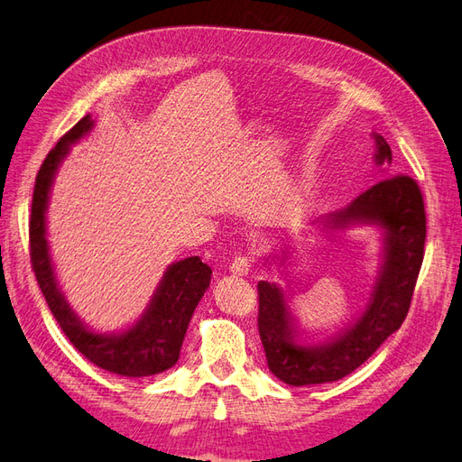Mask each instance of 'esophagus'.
Instances as JSON below:
<instances>
[{
	"mask_svg": "<svg viewBox=\"0 0 462 462\" xmlns=\"http://www.w3.org/2000/svg\"><path fill=\"white\" fill-rule=\"evenodd\" d=\"M250 268H253V265H250V260H248L246 256H239V258H235L233 263L229 265V272H231L233 275L243 277V275H248Z\"/></svg>",
	"mask_w": 462,
	"mask_h": 462,
	"instance_id": "obj_1",
	"label": "esophagus"
}]
</instances>
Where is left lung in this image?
<instances>
[{
	"instance_id": "1",
	"label": "left lung",
	"mask_w": 462,
	"mask_h": 462,
	"mask_svg": "<svg viewBox=\"0 0 462 462\" xmlns=\"http://www.w3.org/2000/svg\"><path fill=\"white\" fill-rule=\"evenodd\" d=\"M372 136L374 160L389 175L391 148L382 134L372 133ZM312 226L326 233L355 226L377 227L382 231V262L366 309L353 324L318 345L300 339L304 329L291 312L283 287L270 282L258 283V331L268 368L277 380L295 387L341 380L401 328L424 260L422 192L409 175H389L343 209L318 217Z\"/></svg>"
}]
</instances>
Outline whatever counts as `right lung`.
Returning a JSON list of instances; mask_svg holds the SVG:
<instances>
[{
  "instance_id": "add662e5",
  "label": "right lung",
  "mask_w": 462,
  "mask_h": 462,
  "mask_svg": "<svg viewBox=\"0 0 462 462\" xmlns=\"http://www.w3.org/2000/svg\"><path fill=\"white\" fill-rule=\"evenodd\" d=\"M92 127L90 116L82 117L48 153L36 175L29 229L32 270L53 318L79 353L111 374L127 377L162 374L179 360L189 321L209 287L212 270L199 256L167 265L143 316L123 331L97 333L73 312L55 277L46 239V212L58 167L71 144L87 136Z\"/></svg>"
}]
</instances>
